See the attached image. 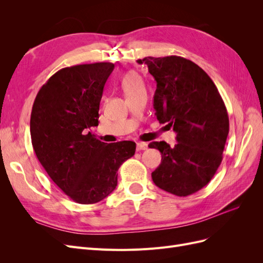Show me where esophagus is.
Returning <instances> with one entry per match:
<instances>
[{
	"label": "esophagus",
	"instance_id": "esophagus-1",
	"mask_svg": "<svg viewBox=\"0 0 263 263\" xmlns=\"http://www.w3.org/2000/svg\"><path fill=\"white\" fill-rule=\"evenodd\" d=\"M147 148H148V144H146V142H137V145H136V150L137 151L146 150Z\"/></svg>",
	"mask_w": 263,
	"mask_h": 263
}]
</instances>
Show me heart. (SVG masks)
Segmentation results:
<instances>
[{
	"label": "heart",
	"instance_id": "1",
	"mask_svg": "<svg viewBox=\"0 0 263 263\" xmlns=\"http://www.w3.org/2000/svg\"><path fill=\"white\" fill-rule=\"evenodd\" d=\"M122 87L125 94H130L144 89V82L141 77L134 71H129L122 78Z\"/></svg>",
	"mask_w": 263,
	"mask_h": 263
}]
</instances>
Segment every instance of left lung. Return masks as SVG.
<instances>
[{"mask_svg":"<svg viewBox=\"0 0 263 263\" xmlns=\"http://www.w3.org/2000/svg\"><path fill=\"white\" fill-rule=\"evenodd\" d=\"M155 78L154 108L168 123L178 144L153 141L161 163L151 173L155 184L178 196L197 192L212 180L222 160L229 132L227 109L216 85L194 62L178 55L138 59Z\"/></svg>","mask_w":263,"mask_h":263,"instance_id":"8db88e82","label":"left lung"}]
</instances>
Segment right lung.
I'll list each match as a JSON object with an SVG mask.
<instances>
[{"instance_id":"obj_1","label":"right lung","mask_w":263,"mask_h":263,"mask_svg":"<svg viewBox=\"0 0 263 263\" xmlns=\"http://www.w3.org/2000/svg\"><path fill=\"white\" fill-rule=\"evenodd\" d=\"M110 62L63 68L37 93L30 115L31 144L51 180L71 200L94 204L117 185V171L135 155L134 141L105 144L94 137Z\"/></svg>"}]
</instances>
